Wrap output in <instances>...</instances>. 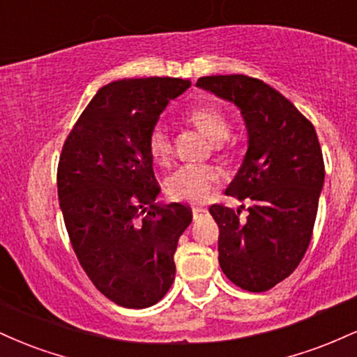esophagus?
<instances>
[{
  "label": "esophagus",
  "instance_id": "esophagus-1",
  "mask_svg": "<svg viewBox=\"0 0 357 357\" xmlns=\"http://www.w3.org/2000/svg\"><path fill=\"white\" fill-rule=\"evenodd\" d=\"M208 211L204 210V208H192V220H199L203 218V216H206Z\"/></svg>",
  "mask_w": 357,
  "mask_h": 357
}]
</instances>
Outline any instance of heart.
Segmentation results:
<instances>
[{
	"instance_id": "obj_1",
	"label": "heart",
	"mask_w": 357,
	"mask_h": 357,
	"mask_svg": "<svg viewBox=\"0 0 357 357\" xmlns=\"http://www.w3.org/2000/svg\"><path fill=\"white\" fill-rule=\"evenodd\" d=\"M191 122L211 142H223L230 132V122L220 109L198 105L188 112ZM147 151L158 162H165L171 154V142L165 127L155 126L147 137ZM218 179V171L211 166H183L167 178L166 191L176 202L202 203L206 199L211 184Z\"/></svg>"
}]
</instances>
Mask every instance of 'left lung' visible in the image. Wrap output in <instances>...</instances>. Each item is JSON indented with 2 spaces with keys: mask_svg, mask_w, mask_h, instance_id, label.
<instances>
[{
  "mask_svg": "<svg viewBox=\"0 0 357 357\" xmlns=\"http://www.w3.org/2000/svg\"><path fill=\"white\" fill-rule=\"evenodd\" d=\"M196 87L235 104L245 121L247 153L225 192L252 202L248 216L240 220V210L221 204L210 213L225 275L248 292H265L297 268L310 243L324 188L317 134L292 102L253 77H202Z\"/></svg>",
  "mask_w": 357,
  "mask_h": 357,
  "instance_id": "obj_1",
  "label": "left lung"
}]
</instances>
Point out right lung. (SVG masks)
I'll return each mask as SVG.
<instances>
[{"mask_svg": "<svg viewBox=\"0 0 357 357\" xmlns=\"http://www.w3.org/2000/svg\"><path fill=\"white\" fill-rule=\"evenodd\" d=\"M190 87L171 77L110 82L61 149L56 184L72 247L92 284L117 305L146 309L173 285L174 252L192 215L181 203H154L161 190L147 137L169 100Z\"/></svg>", "mask_w": 357, "mask_h": 357, "instance_id": "obj_1", "label": "right lung"}]
</instances>
